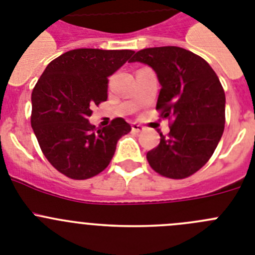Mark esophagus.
Returning a JSON list of instances; mask_svg holds the SVG:
<instances>
[{
	"label": "esophagus",
	"instance_id": "1",
	"mask_svg": "<svg viewBox=\"0 0 255 255\" xmlns=\"http://www.w3.org/2000/svg\"><path fill=\"white\" fill-rule=\"evenodd\" d=\"M131 130L134 132H140V131H143V130H144V126L139 125V124H132Z\"/></svg>",
	"mask_w": 255,
	"mask_h": 255
}]
</instances>
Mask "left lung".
Returning a JSON list of instances; mask_svg holds the SVG:
<instances>
[{"mask_svg": "<svg viewBox=\"0 0 255 255\" xmlns=\"http://www.w3.org/2000/svg\"><path fill=\"white\" fill-rule=\"evenodd\" d=\"M155 71L162 88L155 110L170 132L147 153L149 166L168 179H185L209 161L225 129V91L204 58L175 46L138 51L130 62Z\"/></svg>", "mask_w": 255, "mask_h": 255, "instance_id": "1", "label": "left lung"}]
</instances>
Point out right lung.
Listing matches in <instances>:
<instances>
[{
    "label": "right lung",
    "mask_w": 255,
    "mask_h": 255,
    "mask_svg": "<svg viewBox=\"0 0 255 255\" xmlns=\"http://www.w3.org/2000/svg\"><path fill=\"white\" fill-rule=\"evenodd\" d=\"M131 49L79 48L51 61L31 92L33 128L49 163L65 176L85 180L107 167L116 144L131 126L116 117L103 129L91 125L92 107L107 101L108 76Z\"/></svg>",
    "instance_id": "1"
}]
</instances>
